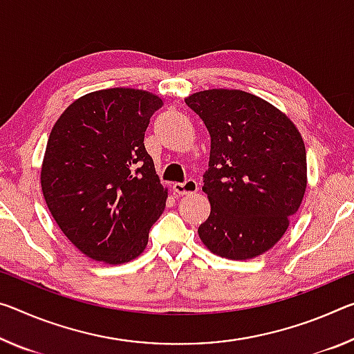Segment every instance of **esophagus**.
<instances>
[{
  "label": "esophagus",
  "instance_id": "1",
  "mask_svg": "<svg viewBox=\"0 0 354 354\" xmlns=\"http://www.w3.org/2000/svg\"><path fill=\"white\" fill-rule=\"evenodd\" d=\"M198 190V184L195 179H186L184 183H175L173 184V192L178 195H189L195 194Z\"/></svg>",
  "mask_w": 354,
  "mask_h": 354
}]
</instances>
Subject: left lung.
<instances>
[{
	"label": "left lung",
	"instance_id": "obj_1",
	"mask_svg": "<svg viewBox=\"0 0 354 354\" xmlns=\"http://www.w3.org/2000/svg\"><path fill=\"white\" fill-rule=\"evenodd\" d=\"M186 104L211 136L203 192L211 214L198 227L212 254L248 260L283 236L307 187L306 147L290 118L239 89H207Z\"/></svg>",
	"mask_w": 354,
	"mask_h": 354
}]
</instances>
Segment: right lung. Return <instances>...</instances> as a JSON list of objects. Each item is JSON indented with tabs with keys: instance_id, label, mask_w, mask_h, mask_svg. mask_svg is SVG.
<instances>
[{
	"instance_id": "add662e5",
	"label": "right lung",
	"mask_w": 354,
	"mask_h": 354,
	"mask_svg": "<svg viewBox=\"0 0 354 354\" xmlns=\"http://www.w3.org/2000/svg\"><path fill=\"white\" fill-rule=\"evenodd\" d=\"M153 93L110 88L72 102L50 132L41 184L67 239L96 261L137 258L164 212L167 189L145 148Z\"/></svg>"
}]
</instances>
